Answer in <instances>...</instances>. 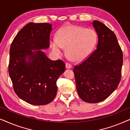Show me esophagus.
<instances>
[{
    "instance_id": "obj_1",
    "label": "esophagus",
    "mask_w": 130,
    "mask_h": 130,
    "mask_svg": "<svg viewBox=\"0 0 130 130\" xmlns=\"http://www.w3.org/2000/svg\"><path fill=\"white\" fill-rule=\"evenodd\" d=\"M66 67L67 69H71L72 68V65L69 63H66Z\"/></svg>"
}]
</instances>
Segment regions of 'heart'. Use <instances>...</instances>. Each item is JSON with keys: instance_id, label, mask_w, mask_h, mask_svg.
I'll return each mask as SVG.
<instances>
[{"instance_id": "obj_1", "label": "heart", "mask_w": 130, "mask_h": 130, "mask_svg": "<svg viewBox=\"0 0 130 130\" xmlns=\"http://www.w3.org/2000/svg\"><path fill=\"white\" fill-rule=\"evenodd\" d=\"M98 41L93 29L80 26L69 25L58 30L56 39L50 41V46L55 53L60 54L62 47L71 60L80 61L85 59L93 51Z\"/></svg>"}]
</instances>
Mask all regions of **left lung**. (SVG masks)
<instances>
[{
    "label": "left lung",
    "mask_w": 130,
    "mask_h": 130,
    "mask_svg": "<svg viewBox=\"0 0 130 130\" xmlns=\"http://www.w3.org/2000/svg\"><path fill=\"white\" fill-rule=\"evenodd\" d=\"M92 25L98 37L96 49L75 66L73 72L79 97L93 104L104 101L118 87L123 54L112 31L99 21H94Z\"/></svg>",
    "instance_id": "obj_1"
}]
</instances>
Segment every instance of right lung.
<instances>
[{"instance_id":"obj_1","label":"right lung","mask_w":130,"mask_h":130,"mask_svg":"<svg viewBox=\"0 0 130 130\" xmlns=\"http://www.w3.org/2000/svg\"><path fill=\"white\" fill-rule=\"evenodd\" d=\"M51 30L50 24L29 23L16 35L10 48L8 69L14 91L34 105L48 104L54 99L57 80L66 69L62 60H51L42 51L31 50L49 47Z\"/></svg>"}]
</instances>
